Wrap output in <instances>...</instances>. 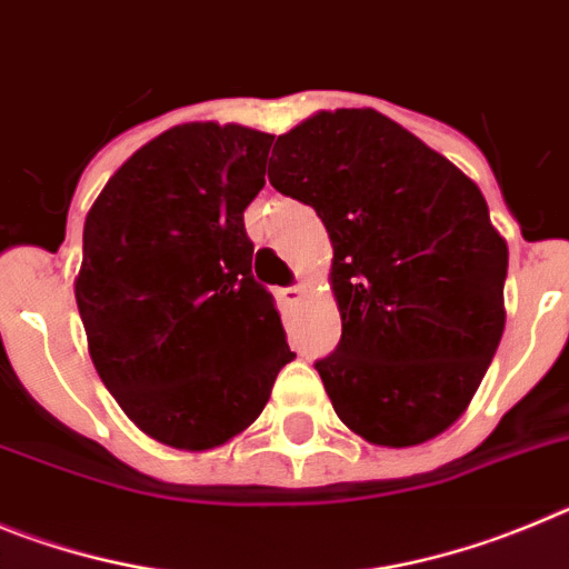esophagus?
<instances>
[{"label": "esophagus", "instance_id": "esophagus-1", "mask_svg": "<svg viewBox=\"0 0 569 569\" xmlns=\"http://www.w3.org/2000/svg\"><path fill=\"white\" fill-rule=\"evenodd\" d=\"M300 295H303V289H300V286H286V289H280V297H283V303H289V306H295L297 300H300Z\"/></svg>", "mask_w": 569, "mask_h": 569}]
</instances>
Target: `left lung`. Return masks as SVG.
<instances>
[{"label":"left lung","instance_id":"left-lung-1","mask_svg":"<svg viewBox=\"0 0 569 569\" xmlns=\"http://www.w3.org/2000/svg\"><path fill=\"white\" fill-rule=\"evenodd\" d=\"M272 158V187L335 247L342 335L315 368L337 417L388 448L442 433L505 331L508 243L479 187L377 110L317 112Z\"/></svg>","mask_w":569,"mask_h":569}]
</instances>
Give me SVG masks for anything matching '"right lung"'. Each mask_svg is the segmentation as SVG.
<instances>
[{
	"instance_id": "obj_1",
	"label": "right lung",
	"mask_w": 569,
	"mask_h": 569,
	"mask_svg": "<svg viewBox=\"0 0 569 569\" xmlns=\"http://www.w3.org/2000/svg\"><path fill=\"white\" fill-rule=\"evenodd\" d=\"M272 141L238 124L172 127L84 221L76 303L93 366L127 417L172 448L249 428L295 357L243 227Z\"/></svg>"
}]
</instances>
